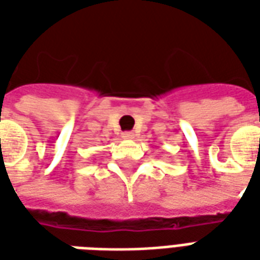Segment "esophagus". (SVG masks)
<instances>
[{
  "label": "esophagus",
  "instance_id": "34e87169",
  "mask_svg": "<svg viewBox=\"0 0 260 260\" xmlns=\"http://www.w3.org/2000/svg\"><path fill=\"white\" fill-rule=\"evenodd\" d=\"M122 138L131 141V139H134V138H135V134H134V132H124V134H122Z\"/></svg>",
  "mask_w": 260,
  "mask_h": 260
}]
</instances>
